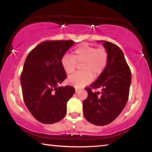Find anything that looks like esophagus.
I'll use <instances>...</instances> for the list:
<instances>
[{"label": "esophagus", "mask_w": 152, "mask_h": 152, "mask_svg": "<svg viewBox=\"0 0 152 152\" xmlns=\"http://www.w3.org/2000/svg\"><path fill=\"white\" fill-rule=\"evenodd\" d=\"M75 91H76V93H78V92H79V91H80V89H75Z\"/></svg>", "instance_id": "34e87169"}]
</instances>
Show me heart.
Masks as SVG:
<instances>
[{"label": "heart", "instance_id": "obj_1", "mask_svg": "<svg viewBox=\"0 0 152 152\" xmlns=\"http://www.w3.org/2000/svg\"><path fill=\"white\" fill-rule=\"evenodd\" d=\"M108 53L104 48H96L88 43H82L75 48L73 56L64 55L61 58V65L66 74L75 71L77 63L80 65L82 72L70 76L67 81L76 87L80 88L91 82L94 76H100L107 65Z\"/></svg>", "mask_w": 152, "mask_h": 152}]
</instances>
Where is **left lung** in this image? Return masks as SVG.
Masks as SVG:
<instances>
[{"label":"left lung","mask_w":152,"mask_h":152,"mask_svg":"<svg viewBox=\"0 0 152 152\" xmlns=\"http://www.w3.org/2000/svg\"><path fill=\"white\" fill-rule=\"evenodd\" d=\"M108 53L107 65L94 83L87 87L88 93L83 100L85 118L96 125H106L119 116L127 104L131 85V71L121 49L112 42L98 40ZM102 91L93 93L91 88Z\"/></svg>","instance_id":"left-lung-1"}]
</instances>
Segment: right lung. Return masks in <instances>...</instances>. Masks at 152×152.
<instances>
[{
	"label": "right lung",
	"instance_id": "obj_1",
	"mask_svg": "<svg viewBox=\"0 0 152 152\" xmlns=\"http://www.w3.org/2000/svg\"><path fill=\"white\" fill-rule=\"evenodd\" d=\"M73 40H50L36 46L25 60L20 83L27 109L37 121L53 124L67 112V102L75 92L72 86L58 87L67 78L61 58Z\"/></svg>",
	"mask_w": 152,
	"mask_h": 152
}]
</instances>
